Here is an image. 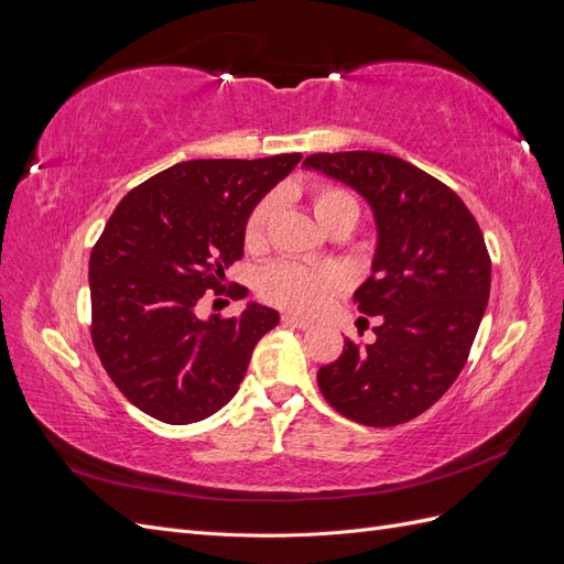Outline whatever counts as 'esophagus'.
<instances>
[{
    "mask_svg": "<svg viewBox=\"0 0 564 564\" xmlns=\"http://www.w3.org/2000/svg\"><path fill=\"white\" fill-rule=\"evenodd\" d=\"M282 324H286V327H296V329H308L313 327V324L308 319H303L299 315H282Z\"/></svg>",
    "mask_w": 564,
    "mask_h": 564,
    "instance_id": "34e87169",
    "label": "esophagus"
}]
</instances>
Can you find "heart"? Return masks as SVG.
Instances as JSON below:
<instances>
[{"label": "heart", "instance_id": "b5f03b06", "mask_svg": "<svg viewBox=\"0 0 564 564\" xmlns=\"http://www.w3.org/2000/svg\"><path fill=\"white\" fill-rule=\"evenodd\" d=\"M272 212H275V197L272 195L263 197L251 209L245 224L247 247L256 249L263 245ZM313 212L324 228L340 214L357 218V202L346 191H338V187H317L313 193ZM340 284H344V275L338 270H319L294 261H278L261 272L259 292L265 301L282 305V308L315 313L336 294Z\"/></svg>", "mask_w": 564, "mask_h": 564}]
</instances>
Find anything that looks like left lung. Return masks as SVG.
<instances>
[{"label": "left lung", "instance_id": "obj_1", "mask_svg": "<svg viewBox=\"0 0 564 564\" xmlns=\"http://www.w3.org/2000/svg\"><path fill=\"white\" fill-rule=\"evenodd\" d=\"M305 169L346 183L377 224L371 275L352 301L379 315L377 340L346 338L317 383L338 414L373 429L412 421L464 369L491 284L477 220L460 197L419 166L383 152H317Z\"/></svg>", "mask_w": 564, "mask_h": 564}]
</instances>
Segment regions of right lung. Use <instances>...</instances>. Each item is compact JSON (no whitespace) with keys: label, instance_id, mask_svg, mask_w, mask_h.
Listing matches in <instances>:
<instances>
[{"label":"right lung","instance_id":"right-lung-1","mask_svg":"<svg viewBox=\"0 0 564 564\" xmlns=\"http://www.w3.org/2000/svg\"><path fill=\"white\" fill-rule=\"evenodd\" d=\"M301 158L181 162L117 204L89 259L91 340L148 416L185 425L216 414L278 327L280 313L253 301L230 319L195 308L204 292L245 299V286L226 289V270L242 259L251 209Z\"/></svg>","mask_w":564,"mask_h":564}]
</instances>
